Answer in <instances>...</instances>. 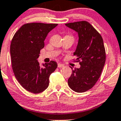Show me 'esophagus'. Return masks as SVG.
<instances>
[{"label":"esophagus","mask_w":121,"mask_h":121,"mask_svg":"<svg viewBox=\"0 0 121 121\" xmlns=\"http://www.w3.org/2000/svg\"><path fill=\"white\" fill-rule=\"evenodd\" d=\"M64 64H61V63H58V67H59V68H61V67H64Z\"/></svg>","instance_id":"1"}]
</instances>
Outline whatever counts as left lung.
Listing matches in <instances>:
<instances>
[{
    "label": "left lung",
    "mask_w": 121,
    "mask_h": 121,
    "mask_svg": "<svg viewBox=\"0 0 121 121\" xmlns=\"http://www.w3.org/2000/svg\"><path fill=\"white\" fill-rule=\"evenodd\" d=\"M65 25L78 33V43L73 55L77 57L75 61L79 62L81 65L80 68L72 70L68 85L75 92H85L94 86L104 66L106 51L103 40L100 34L87 21Z\"/></svg>",
    "instance_id": "left-lung-1"
}]
</instances>
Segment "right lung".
<instances>
[{"label":"right lung","mask_w":121,"mask_h":121,"mask_svg":"<svg viewBox=\"0 0 121 121\" xmlns=\"http://www.w3.org/2000/svg\"><path fill=\"white\" fill-rule=\"evenodd\" d=\"M57 25L25 24L12 38L10 47L12 70L20 85L29 92L38 94L45 91L49 85L50 74L57 69V62L40 65L37 59L48 33Z\"/></svg>","instance_id":"obj_1"}]
</instances>
